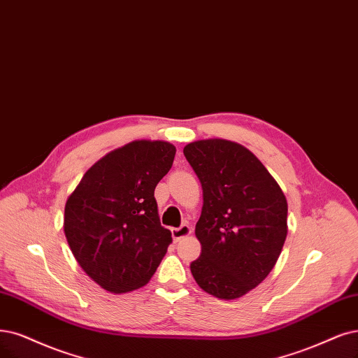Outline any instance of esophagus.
I'll use <instances>...</instances> for the list:
<instances>
[{"mask_svg":"<svg viewBox=\"0 0 358 358\" xmlns=\"http://www.w3.org/2000/svg\"><path fill=\"white\" fill-rule=\"evenodd\" d=\"M172 233V239H174L176 242L184 239V237H187L192 234V227L189 226V224H182L181 227H177V229H172L171 230Z\"/></svg>","mask_w":358,"mask_h":358,"instance_id":"obj_1","label":"esophagus"}]
</instances>
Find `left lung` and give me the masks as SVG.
I'll use <instances>...</instances> for the list:
<instances>
[{
  "mask_svg": "<svg viewBox=\"0 0 358 358\" xmlns=\"http://www.w3.org/2000/svg\"><path fill=\"white\" fill-rule=\"evenodd\" d=\"M184 156L203 190L196 222L201 257L190 264L206 294L230 301L270 274L287 236V201L259 159L222 138L189 143Z\"/></svg>",
  "mask_w": 358,
  "mask_h": 358,
  "instance_id": "left-lung-1",
  "label": "left lung"
}]
</instances>
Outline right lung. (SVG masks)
Masks as SVG:
<instances>
[{"label":"right lung","instance_id":"right-lung-1","mask_svg":"<svg viewBox=\"0 0 358 358\" xmlns=\"http://www.w3.org/2000/svg\"><path fill=\"white\" fill-rule=\"evenodd\" d=\"M176 152L162 140L131 141L99 159L66 201L63 229L72 254L110 294L148 285L172 242L155 189Z\"/></svg>","mask_w":358,"mask_h":358}]
</instances>
